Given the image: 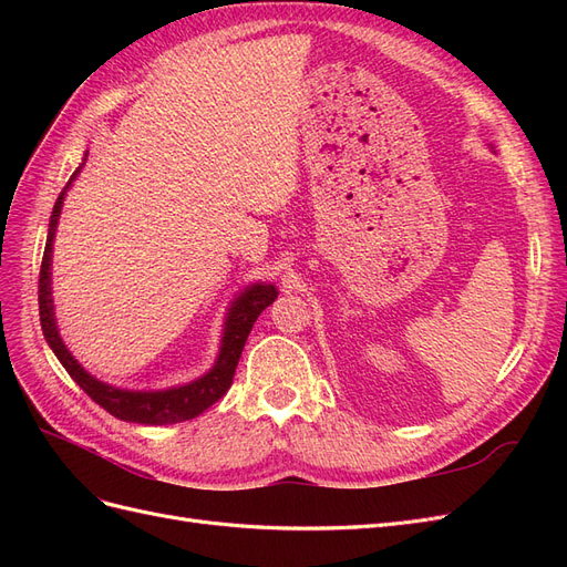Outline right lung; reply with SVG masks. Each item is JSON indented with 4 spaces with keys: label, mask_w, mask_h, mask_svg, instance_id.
Returning a JSON list of instances; mask_svg holds the SVG:
<instances>
[{
    "label": "right lung",
    "mask_w": 567,
    "mask_h": 567,
    "mask_svg": "<svg viewBox=\"0 0 567 567\" xmlns=\"http://www.w3.org/2000/svg\"><path fill=\"white\" fill-rule=\"evenodd\" d=\"M84 161H87V153H84ZM82 165L63 186V192L54 203V213L49 217V234H47V246H44L42 269H40V290H38L42 333L49 342V348L59 357L63 369L71 373V379L87 392L99 406H104L111 416L120 421H130V423H144V425H167V423H182L188 419H196L231 388L236 364L238 359H241L252 323L257 321V317H260L265 307H269L274 300H277L279 290L271 284H252L231 302L227 321H225V336H221V342H219L217 362L208 373L200 375V379L192 383L167 388V390H123L94 379V375L90 371H84V367H80L78 359L63 346L56 329L54 300H51V246H54V234L59 227L65 192L71 188L73 179L80 175Z\"/></svg>",
    "instance_id": "add662e5"
}]
</instances>
